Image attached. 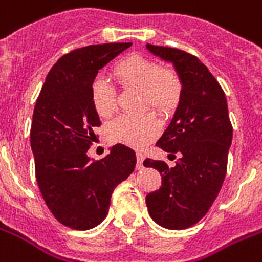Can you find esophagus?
I'll return each mask as SVG.
<instances>
[{
	"mask_svg": "<svg viewBox=\"0 0 262 262\" xmlns=\"http://www.w3.org/2000/svg\"><path fill=\"white\" fill-rule=\"evenodd\" d=\"M137 169H142V161H144V155L141 152H137Z\"/></svg>",
	"mask_w": 262,
	"mask_h": 262,
	"instance_id": "1",
	"label": "esophagus"
}]
</instances>
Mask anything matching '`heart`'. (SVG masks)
Returning a JSON list of instances; mask_svg holds the SVG:
<instances>
[{
  "mask_svg": "<svg viewBox=\"0 0 262 262\" xmlns=\"http://www.w3.org/2000/svg\"><path fill=\"white\" fill-rule=\"evenodd\" d=\"M113 76L125 89L141 90V109L152 107L157 114L169 116L178 107L183 82L175 70L160 67L157 61L130 55L113 67ZM93 109L101 118H109L117 110V93L103 78L94 80L90 90ZM160 124L153 113L142 116H121L107 126V137L114 144L142 148L159 135Z\"/></svg>",
  "mask_w": 262,
  "mask_h": 262,
  "instance_id": "b5f03b06",
  "label": "heart"
}]
</instances>
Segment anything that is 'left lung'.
Listing matches in <instances>:
<instances>
[{"instance_id":"obj_1","label":"left lung","mask_w":262,"mask_h":262,"mask_svg":"<svg viewBox=\"0 0 262 262\" xmlns=\"http://www.w3.org/2000/svg\"><path fill=\"white\" fill-rule=\"evenodd\" d=\"M153 55L171 61L183 82V91L171 124L156 145L179 155L175 167L165 161H144L160 172L161 186L146 195L152 220L171 230L198 223L215 201L226 176L233 138L222 87L196 56L169 47L146 44Z\"/></svg>"}]
</instances>
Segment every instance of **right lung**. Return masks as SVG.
Instances as JSON below:
<instances>
[{
  "instance_id": "1",
  "label": "right lung",
  "mask_w": 262,
  "mask_h": 262,
  "mask_svg": "<svg viewBox=\"0 0 262 262\" xmlns=\"http://www.w3.org/2000/svg\"><path fill=\"white\" fill-rule=\"evenodd\" d=\"M130 46L97 44L63 55L36 101L31 127L36 180L52 215L75 230L105 220L114 188L135 171V150L122 144L101 160L87 156L101 125L91 105V86L98 71Z\"/></svg>"
}]
</instances>
